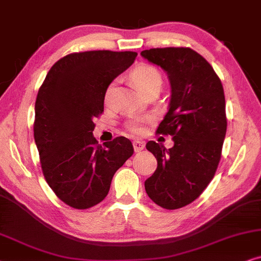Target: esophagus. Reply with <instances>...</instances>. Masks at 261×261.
I'll return each mask as SVG.
<instances>
[{"mask_svg": "<svg viewBox=\"0 0 261 261\" xmlns=\"http://www.w3.org/2000/svg\"><path fill=\"white\" fill-rule=\"evenodd\" d=\"M144 145H145V143L143 141H138V140L134 141V149L136 152H140L141 150H143Z\"/></svg>", "mask_w": 261, "mask_h": 261, "instance_id": "esophagus-1", "label": "esophagus"}]
</instances>
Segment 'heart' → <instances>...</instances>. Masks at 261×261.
I'll return each instance as SVG.
<instances>
[{
	"label": "heart",
	"mask_w": 261,
	"mask_h": 261,
	"mask_svg": "<svg viewBox=\"0 0 261 261\" xmlns=\"http://www.w3.org/2000/svg\"><path fill=\"white\" fill-rule=\"evenodd\" d=\"M131 77L142 92L147 94L152 89H160L162 86V74L158 68L151 64H141L131 72ZM116 81L111 82L105 92V102L110 103L112 100ZM152 120V116H134L125 123V127L130 133L141 135L145 131V126Z\"/></svg>",
	"instance_id": "obj_1"
}]
</instances>
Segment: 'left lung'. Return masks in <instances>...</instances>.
<instances>
[{
    "label": "left lung",
    "mask_w": 261,
    "mask_h": 261,
    "mask_svg": "<svg viewBox=\"0 0 261 261\" xmlns=\"http://www.w3.org/2000/svg\"><path fill=\"white\" fill-rule=\"evenodd\" d=\"M141 55L168 74L171 101L156 134L174 142L171 149L147 143L158 168L145 180V191L163 209H180L203 193L220 163L227 133L223 86L209 62L190 47L150 48Z\"/></svg>",
    "instance_id": "1"
}]
</instances>
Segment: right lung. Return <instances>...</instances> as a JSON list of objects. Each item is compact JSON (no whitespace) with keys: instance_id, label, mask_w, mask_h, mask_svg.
Masks as SVG:
<instances>
[{"instance_id":"right-lung-1","label":"right lung","mask_w":261,"mask_h":261,"mask_svg":"<svg viewBox=\"0 0 261 261\" xmlns=\"http://www.w3.org/2000/svg\"><path fill=\"white\" fill-rule=\"evenodd\" d=\"M136 57L133 51L69 54L52 65L38 90L33 133L41 171L56 196L74 209L105 199L114 173L134 154L126 137L100 145L93 130L107 87Z\"/></svg>"}]
</instances>
